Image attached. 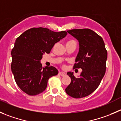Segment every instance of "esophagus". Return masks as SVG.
Instances as JSON below:
<instances>
[{"mask_svg":"<svg viewBox=\"0 0 121 121\" xmlns=\"http://www.w3.org/2000/svg\"><path fill=\"white\" fill-rule=\"evenodd\" d=\"M59 75H61V76H62V77H64V76H65L66 75V73H65V72H59Z\"/></svg>","mask_w":121,"mask_h":121,"instance_id":"obj_1","label":"esophagus"}]
</instances>
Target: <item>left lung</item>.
Returning a JSON list of instances; mask_svg holds the SVG:
<instances>
[{
	"label": "left lung",
	"instance_id": "1",
	"mask_svg": "<svg viewBox=\"0 0 121 121\" xmlns=\"http://www.w3.org/2000/svg\"><path fill=\"white\" fill-rule=\"evenodd\" d=\"M67 32L79 42L73 68H81L82 71L77 78L73 72H67L71 81L65 91L73 98H82L91 94L99 86L105 74L108 53L103 39L93 30L73 29Z\"/></svg>",
	"mask_w": 121,
	"mask_h": 121
}]
</instances>
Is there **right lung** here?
Wrapping results in <instances>:
<instances>
[{
  "label": "right lung",
  "mask_w": 121,
  "mask_h": 121,
  "mask_svg": "<svg viewBox=\"0 0 121 121\" xmlns=\"http://www.w3.org/2000/svg\"><path fill=\"white\" fill-rule=\"evenodd\" d=\"M66 35L65 31L55 32L39 27L25 31L17 38L11 52V69L23 91L30 96L42 93L48 80L58 73L54 66L43 68L40 61L43 55L49 53L55 43Z\"/></svg>",
  "instance_id": "obj_1"
}]
</instances>
